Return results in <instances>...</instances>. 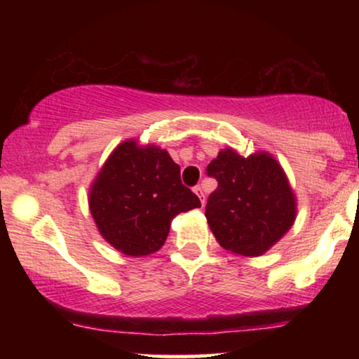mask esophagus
I'll return each mask as SVG.
<instances>
[{
  "label": "esophagus",
  "instance_id": "esophagus-1",
  "mask_svg": "<svg viewBox=\"0 0 359 359\" xmlns=\"http://www.w3.org/2000/svg\"><path fill=\"white\" fill-rule=\"evenodd\" d=\"M194 192L197 194V196H199V199H201V203H205V192H204V189L201 187V185H196V187H194Z\"/></svg>",
  "mask_w": 359,
  "mask_h": 359
}]
</instances>
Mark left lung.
<instances>
[{
    "mask_svg": "<svg viewBox=\"0 0 359 359\" xmlns=\"http://www.w3.org/2000/svg\"><path fill=\"white\" fill-rule=\"evenodd\" d=\"M205 172L217 180V189L205 204V217L222 248L258 257L294 224V192L270 155L245 158L228 148L219 151Z\"/></svg>",
    "mask_w": 359,
    "mask_h": 359,
    "instance_id": "1",
    "label": "left lung"
}]
</instances>
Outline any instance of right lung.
Here are the masks:
<instances>
[{"label": "right lung", "mask_w": 359, "mask_h": 359, "mask_svg": "<svg viewBox=\"0 0 359 359\" xmlns=\"http://www.w3.org/2000/svg\"><path fill=\"white\" fill-rule=\"evenodd\" d=\"M89 208L106 241L130 257L162 248L177 214L201 208L180 180L165 150L128 140L106 160L89 196Z\"/></svg>", "instance_id": "obj_1"}]
</instances>
